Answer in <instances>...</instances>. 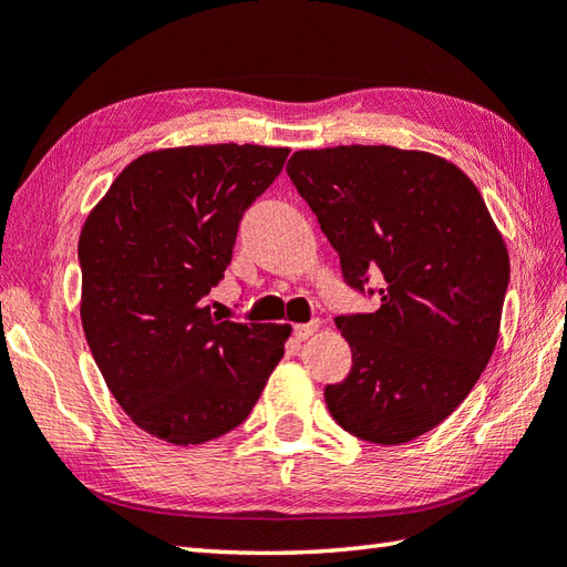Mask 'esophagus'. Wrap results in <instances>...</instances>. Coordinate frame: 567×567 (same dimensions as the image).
<instances>
[{"label":"esophagus","instance_id":"1","mask_svg":"<svg viewBox=\"0 0 567 567\" xmlns=\"http://www.w3.org/2000/svg\"><path fill=\"white\" fill-rule=\"evenodd\" d=\"M317 329H319L317 319H315V322H307V324H295V337L302 342V339H310L317 332Z\"/></svg>","mask_w":567,"mask_h":567}]
</instances>
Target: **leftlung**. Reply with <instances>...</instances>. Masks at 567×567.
I'll use <instances>...</instances> for the list:
<instances>
[{
  "label": "left lung",
  "instance_id": "obj_1",
  "mask_svg": "<svg viewBox=\"0 0 567 567\" xmlns=\"http://www.w3.org/2000/svg\"><path fill=\"white\" fill-rule=\"evenodd\" d=\"M287 176L339 255L347 285L382 275L377 312L337 317L352 369L324 389L349 434L382 446L439 426L496 349L511 262L471 178L426 151H297Z\"/></svg>",
  "mask_w": 567,
  "mask_h": 567
}]
</instances>
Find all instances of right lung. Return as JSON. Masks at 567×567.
<instances>
[{"instance_id":"add662e5","label":"right lung","mask_w":567,"mask_h":567,"mask_svg":"<svg viewBox=\"0 0 567 567\" xmlns=\"http://www.w3.org/2000/svg\"><path fill=\"white\" fill-rule=\"evenodd\" d=\"M290 148L215 143L143 153L79 238L81 324L128 419L173 446L240 426L285 354L290 324H243L205 295L230 265L243 213Z\"/></svg>"}]
</instances>
